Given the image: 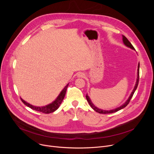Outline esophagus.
<instances>
[{"label": "esophagus", "instance_id": "esophagus-1", "mask_svg": "<svg viewBox=\"0 0 154 154\" xmlns=\"http://www.w3.org/2000/svg\"><path fill=\"white\" fill-rule=\"evenodd\" d=\"M77 77H85V74H84V73L80 72V73H79V74H78Z\"/></svg>", "mask_w": 154, "mask_h": 154}]
</instances>
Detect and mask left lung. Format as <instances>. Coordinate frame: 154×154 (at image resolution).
Returning <instances> with one entry per match:
<instances>
[{"label": "left lung", "mask_w": 154, "mask_h": 154, "mask_svg": "<svg viewBox=\"0 0 154 154\" xmlns=\"http://www.w3.org/2000/svg\"><path fill=\"white\" fill-rule=\"evenodd\" d=\"M122 40H123V42H124V44L125 45H126L127 47H129V48H132V49H133V50H135V48H134V47H133V45L131 44V43L130 42L128 41V40L124 35H122ZM139 67H140V63H139V64H138V69H137V80H136V83H135V87H134V89H133V91H132V92L131 95L129 96L128 99L127 100V101H126L124 104L122 105V106L119 107H117V108H116V109H112V110H102V109H99V108H98V107H97L95 106V105L92 102V101H91V99H90V97H89V96L88 95V94H87V95H86V99H87V102H88V103H89V105L91 106V107L95 112L99 113V114H111V113H114V112H117V111H119V110H121V109H124V107H125L127 106V105L128 104V103H129V102H130L131 99H132V96H133V95H134L135 91L136 89H137V86H138V84H139Z\"/></svg>", "instance_id": "obj_1"}]
</instances>
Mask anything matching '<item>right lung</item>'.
Returning a JSON list of instances; mask_svg holds the SVG:
<instances>
[{"instance_id": "right-lung-1", "label": "right lung", "mask_w": 154, "mask_h": 154, "mask_svg": "<svg viewBox=\"0 0 154 154\" xmlns=\"http://www.w3.org/2000/svg\"><path fill=\"white\" fill-rule=\"evenodd\" d=\"M69 84V83H68L66 86H65V87L63 88V90L60 92V93L59 94L57 97L55 99V100H54L52 103L48 104V105H47V106H45L38 107V106H32V105L30 104L29 103L23 100L22 98H20V99H21V100L22 101V102L25 104L26 106L30 107V109H33L34 110H36V111H38V112L44 113V114H50V113H52V112H54V111H55L59 107L60 105L61 104L62 102L63 101V100L64 99V97H65V95H66Z\"/></svg>"}]
</instances>
